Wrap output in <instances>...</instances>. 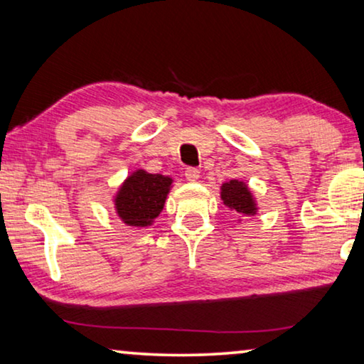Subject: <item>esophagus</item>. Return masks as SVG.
I'll list each match as a JSON object with an SVG mask.
<instances>
[{"mask_svg":"<svg viewBox=\"0 0 364 364\" xmlns=\"http://www.w3.org/2000/svg\"><path fill=\"white\" fill-rule=\"evenodd\" d=\"M184 176H186L188 181H198L199 180V170L194 168V166H191V168H186V171H184Z\"/></svg>","mask_w":364,"mask_h":364,"instance_id":"obj_1","label":"esophagus"}]
</instances>
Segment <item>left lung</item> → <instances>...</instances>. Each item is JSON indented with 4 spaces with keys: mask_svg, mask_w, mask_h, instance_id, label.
Returning <instances> with one entry per match:
<instances>
[{
    "mask_svg": "<svg viewBox=\"0 0 364 364\" xmlns=\"http://www.w3.org/2000/svg\"><path fill=\"white\" fill-rule=\"evenodd\" d=\"M220 196L225 205L241 213V215H255L257 210L252 194L243 181L232 180L222 184Z\"/></svg>",
    "mask_w": 364,
    "mask_h": 364,
    "instance_id": "1",
    "label": "left lung"
}]
</instances>
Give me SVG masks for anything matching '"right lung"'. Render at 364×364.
I'll list each match as a JSON object with an SVG mask.
<instances>
[{
	"instance_id": "add662e5",
	"label": "right lung",
	"mask_w": 364,
	"mask_h": 364,
	"mask_svg": "<svg viewBox=\"0 0 364 364\" xmlns=\"http://www.w3.org/2000/svg\"><path fill=\"white\" fill-rule=\"evenodd\" d=\"M173 180L137 170L128 176L114 198L118 217L129 227H147L159 217Z\"/></svg>"
}]
</instances>
